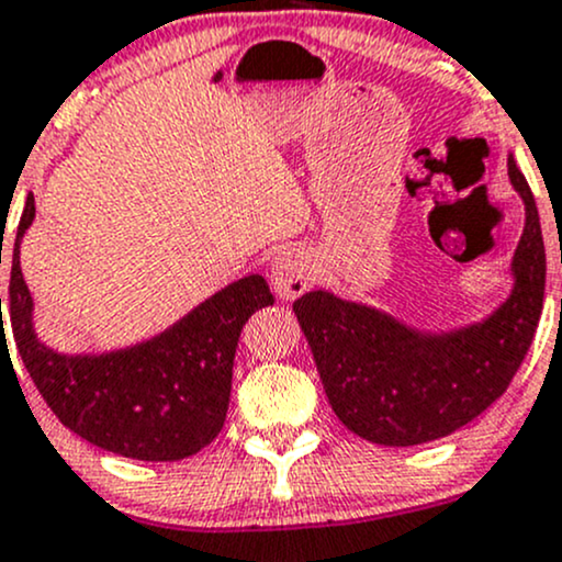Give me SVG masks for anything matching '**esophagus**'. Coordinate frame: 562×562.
I'll list each match as a JSON object with an SVG mask.
<instances>
[{
  "instance_id": "esophagus-1",
  "label": "esophagus",
  "mask_w": 562,
  "mask_h": 562,
  "mask_svg": "<svg viewBox=\"0 0 562 562\" xmlns=\"http://www.w3.org/2000/svg\"><path fill=\"white\" fill-rule=\"evenodd\" d=\"M270 286L281 300L300 297L311 281V260L297 247H281L270 260Z\"/></svg>"
}]
</instances>
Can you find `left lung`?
Segmentation results:
<instances>
[{"label": "left lung", "instance_id": "obj_1", "mask_svg": "<svg viewBox=\"0 0 562 562\" xmlns=\"http://www.w3.org/2000/svg\"><path fill=\"white\" fill-rule=\"evenodd\" d=\"M507 169L526 228L513 257V294L481 324L425 334L321 289L294 302L334 414L371 443L419 446L459 430L509 387L531 348L544 307V241L513 156Z\"/></svg>", "mask_w": 562, "mask_h": 562}]
</instances>
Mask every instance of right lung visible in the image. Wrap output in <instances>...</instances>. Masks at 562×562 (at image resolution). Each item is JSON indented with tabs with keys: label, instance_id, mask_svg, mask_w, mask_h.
<instances>
[{
	"label": "right lung",
	"instance_id": "obj_1",
	"mask_svg": "<svg viewBox=\"0 0 562 562\" xmlns=\"http://www.w3.org/2000/svg\"><path fill=\"white\" fill-rule=\"evenodd\" d=\"M34 214L29 196L12 244L10 326L23 366L55 417L92 446L143 462H178L210 446L228 414L244 324L273 305L268 281L238 279L135 348L63 356L42 345L31 324L34 302L21 273V241Z\"/></svg>",
	"mask_w": 562,
	"mask_h": 562
}]
</instances>
